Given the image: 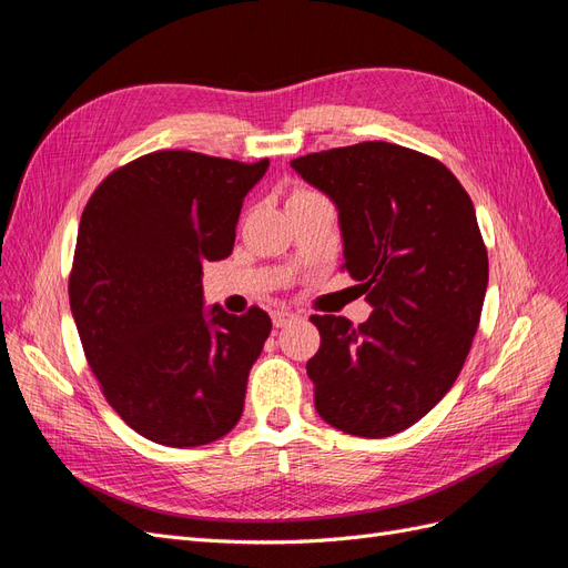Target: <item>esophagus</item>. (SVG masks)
Wrapping results in <instances>:
<instances>
[{"label": "esophagus", "mask_w": 568, "mask_h": 568, "mask_svg": "<svg viewBox=\"0 0 568 568\" xmlns=\"http://www.w3.org/2000/svg\"><path fill=\"white\" fill-rule=\"evenodd\" d=\"M298 320V315L296 313H291V311H274L272 313V324L277 326H286V324H291V322H296Z\"/></svg>", "instance_id": "esophagus-1"}]
</instances>
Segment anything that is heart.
Segmentation results:
<instances>
[{
  "instance_id": "obj_1",
  "label": "heart",
  "mask_w": 568,
  "mask_h": 568,
  "mask_svg": "<svg viewBox=\"0 0 568 568\" xmlns=\"http://www.w3.org/2000/svg\"><path fill=\"white\" fill-rule=\"evenodd\" d=\"M298 194H311V192H298Z\"/></svg>"
}]
</instances>
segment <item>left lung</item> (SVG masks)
I'll use <instances>...</instances> for the list:
<instances>
[{"label": "left lung", "instance_id": "obj_1", "mask_svg": "<svg viewBox=\"0 0 568 568\" xmlns=\"http://www.w3.org/2000/svg\"><path fill=\"white\" fill-rule=\"evenodd\" d=\"M338 209L341 267L374 307L353 326L313 315L307 359L320 417L386 438L448 393L469 355L488 286V251L459 180L426 153L363 142L291 161Z\"/></svg>", "mask_w": 568, "mask_h": 568}]
</instances>
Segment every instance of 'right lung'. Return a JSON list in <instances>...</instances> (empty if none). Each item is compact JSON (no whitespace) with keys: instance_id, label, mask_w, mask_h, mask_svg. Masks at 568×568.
<instances>
[{"instance_id":"1","label":"right lung","mask_w":568,"mask_h":568,"mask_svg":"<svg viewBox=\"0 0 568 568\" xmlns=\"http://www.w3.org/2000/svg\"><path fill=\"white\" fill-rule=\"evenodd\" d=\"M270 161L153 151L84 205L68 298L101 393L136 434L194 448L230 434L270 336L261 307H203V263L234 248L244 196Z\"/></svg>"}]
</instances>
